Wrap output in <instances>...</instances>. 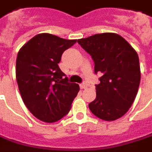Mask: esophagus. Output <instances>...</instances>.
I'll use <instances>...</instances> for the list:
<instances>
[{
	"label": "esophagus",
	"instance_id": "34e87169",
	"mask_svg": "<svg viewBox=\"0 0 152 152\" xmlns=\"http://www.w3.org/2000/svg\"><path fill=\"white\" fill-rule=\"evenodd\" d=\"M80 88L81 89H85V88H86L87 87V86H86V83H82L80 85Z\"/></svg>",
	"mask_w": 152,
	"mask_h": 152
}]
</instances>
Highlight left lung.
<instances>
[{
	"mask_svg": "<svg viewBox=\"0 0 152 152\" xmlns=\"http://www.w3.org/2000/svg\"><path fill=\"white\" fill-rule=\"evenodd\" d=\"M78 43L91 55L95 74L102 73L89 109L106 121L121 118L132 106L139 87L137 53L125 39L113 33L97 34L78 39Z\"/></svg>",
	"mask_w": 152,
	"mask_h": 152,
	"instance_id": "obj_1",
	"label": "left lung"
}]
</instances>
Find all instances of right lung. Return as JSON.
Here are the masks:
<instances>
[{"instance_id":"right-lung-1","label":"right lung","mask_w":152,"mask_h":152,"mask_svg":"<svg viewBox=\"0 0 152 152\" xmlns=\"http://www.w3.org/2000/svg\"><path fill=\"white\" fill-rule=\"evenodd\" d=\"M77 39H65L50 34H39L19 51L16 80L22 100L35 118L53 123L69 113L80 91L58 64L62 53Z\"/></svg>"}]
</instances>
